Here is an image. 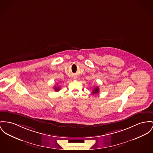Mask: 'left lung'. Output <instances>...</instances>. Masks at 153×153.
<instances>
[{"label":"left lung","instance_id":"8db88e82","mask_svg":"<svg viewBox=\"0 0 153 153\" xmlns=\"http://www.w3.org/2000/svg\"><path fill=\"white\" fill-rule=\"evenodd\" d=\"M99 92V87H97V86H96L95 88H94V89H93V92H92V94H97V93H98Z\"/></svg>","mask_w":153,"mask_h":153}]
</instances>
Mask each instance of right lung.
Returning <instances> with one entry per match:
<instances>
[{
    "label": "right lung",
    "instance_id": "right-lung-1",
    "mask_svg": "<svg viewBox=\"0 0 153 153\" xmlns=\"http://www.w3.org/2000/svg\"><path fill=\"white\" fill-rule=\"evenodd\" d=\"M54 90H55L56 92H58V91H60V87L58 85H57V86H54Z\"/></svg>",
    "mask_w": 153,
    "mask_h": 153
}]
</instances>
